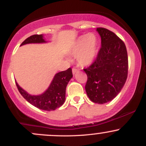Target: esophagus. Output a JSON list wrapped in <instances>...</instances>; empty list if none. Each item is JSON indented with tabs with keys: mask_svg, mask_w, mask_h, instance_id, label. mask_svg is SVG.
I'll list each match as a JSON object with an SVG mask.
<instances>
[{
	"mask_svg": "<svg viewBox=\"0 0 146 146\" xmlns=\"http://www.w3.org/2000/svg\"><path fill=\"white\" fill-rule=\"evenodd\" d=\"M72 72H73V74H75L76 73H78V70L75 68H73V69H72Z\"/></svg>",
	"mask_w": 146,
	"mask_h": 146,
	"instance_id": "obj_1",
	"label": "esophagus"
}]
</instances>
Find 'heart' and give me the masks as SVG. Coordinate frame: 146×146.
I'll return each instance as SVG.
<instances>
[{"mask_svg": "<svg viewBox=\"0 0 146 146\" xmlns=\"http://www.w3.org/2000/svg\"><path fill=\"white\" fill-rule=\"evenodd\" d=\"M99 39L96 34L90 33L79 36L69 50L81 66H88L96 59L99 49Z\"/></svg>", "mask_w": 146, "mask_h": 146, "instance_id": "b5f03b06", "label": "heart"}]
</instances>
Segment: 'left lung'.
Segmentation results:
<instances>
[{"mask_svg": "<svg viewBox=\"0 0 146 146\" xmlns=\"http://www.w3.org/2000/svg\"><path fill=\"white\" fill-rule=\"evenodd\" d=\"M102 47L95 61L84 71L88 80L85 86L88 98L103 104L120 93L128 76V54L123 42L104 28H97Z\"/></svg>", "mask_w": 146, "mask_h": 146, "instance_id": "obj_1", "label": "left lung"}]
</instances>
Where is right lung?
Here are the masks:
<instances>
[{
	"mask_svg": "<svg viewBox=\"0 0 146 146\" xmlns=\"http://www.w3.org/2000/svg\"><path fill=\"white\" fill-rule=\"evenodd\" d=\"M43 34L33 35L27 38L21 46L27 44H42L47 43ZM73 78L71 68L64 71L56 73L53 77L47 89L40 95H31L19 86L16 82V86L20 93L29 103L39 109L54 110L62 106L65 102L66 88L68 82Z\"/></svg>",
	"mask_w": 146,
	"mask_h": 146,
	"instance_id": "add662e5",
	"label": "right lung"
}]
</instances>
